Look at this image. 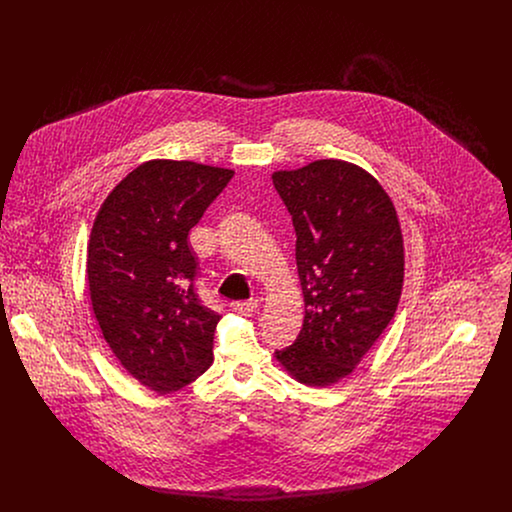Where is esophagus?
Here are the masks:
<instances>
[{
	"instance_id": "34e87169",
	"label": "esophagus",
	"mask_w": 512,
	"mask_h": 512,
	"mask_svg": "<svg viewBox=\"0 0 512 512\" xmlns=\"http://www.w3.org/2000/svg\"><path fill=\"white\" fill-rule=\"evenodd\" d=\"M230 309H232L234 313H238V315L251 317V315L257 311V303H253V301H236V303L230 305Z\"/></svg>"
}]
</instances>
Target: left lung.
I'll use <instances>...</instances> for the list:
<instances>
[{"label":"left lung","instance_id":"8db88e82","mask_svg":"<svg viewBox=\"0 0 512 512\" xmlns=\"http://www.w3.org/2000/svg\"><path fill=\"white\" fill-rule=\"evenodd\" d=\"M272 182L292 215L305 301L297 340L274 359L295 382L330 388L395 315L405 274L397 211L370 172L341 159L272 172Z\"/></svg>","mask_w":512,"mask_h":512}]
</instances>
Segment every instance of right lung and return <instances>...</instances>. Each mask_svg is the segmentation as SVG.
Returning a JSON list of instances; mask_svg holds the SVG:
<instances>
[{"instance_id": "right-lung-1", "label": "right lung", "mask_w": 512, "mask_h": 512, "mask_svg": "<svg viewBox=\"0 0 512 512\" xmlns=\"http://www.w3.org/2000/svg\"><path fill=\"white\" fill-rule=\"evenodd\" d=\"M232 176L151 159L122 178L94 220L86 253L94 317L122 368L155 393L192 384L213 363L220 317L195 295L188 232Z\"/></svg>"}]
</instances>
